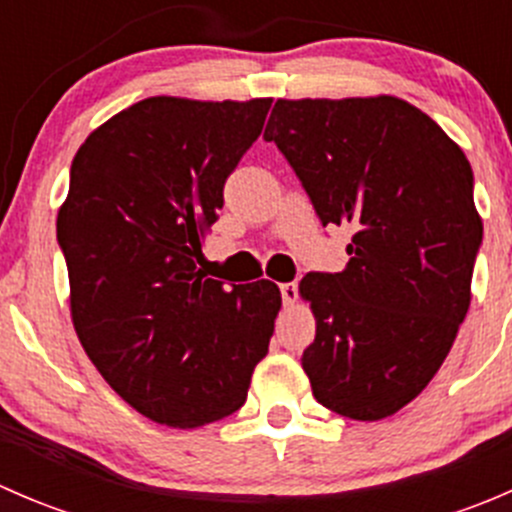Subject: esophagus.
Returning <instances> with one entry per match:
<instances>
[{"instance_id":"34e87169","label":"esophagus","mask_w":512,"mask_h":512,"mask_svg":"<svg viewBox=\"0 0 512 512\" xmlns=\"http://www.w3.org/2000/svg\"><path fill=\"white\" fill-rule=\"evenodd\" d=\"M280 292H282V302L287 304H294L297 302V294H299V287H297V282H282L280 285Z\"/></svg>"}]
</instances>
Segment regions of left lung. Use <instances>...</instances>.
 Segmentation results:
<instances>
[{
  "label": "left lung",
  "instance_id": "8db88e82",
  "mask_svg": "<svg viewBox=\"0 0 512 512\" xmlns=\"http://www.w3.org/2000/svg\"><path fill=\"white\" fill-rule=\"evenodd\" d=\"M280 148L322 225H352L342 272H309L317 334L302 369L314 399L379 421L428 386L471 304L483 223L466 153L394 96L302 98L272 108Z\"/></svg>",
  "mask_w": 512,
  "mask_h": 512
}]
</instances>
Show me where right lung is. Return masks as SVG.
I'll use <instances>...</instances> for the list:
<instances>
[{"mask_svg":"<svg viewBox=\"0 0 512 512\" xmlns=\"http://www.w3.org/2000/svg\"><path fill=\"white\" fill-rule=\"evenodd\" d=\"M272 98L153 96L96 128L71 163L56 240L86 354L138 414L195 428L235 414L282 307L275 282L198 270L223 188Z\"/></svg>","mask_w":512,"mask_h":512,"instance_id":"right-lung-1","label":"right lung"}]
</instances>
